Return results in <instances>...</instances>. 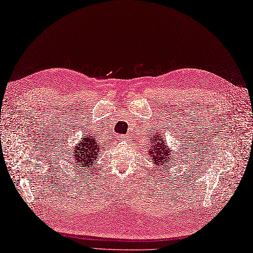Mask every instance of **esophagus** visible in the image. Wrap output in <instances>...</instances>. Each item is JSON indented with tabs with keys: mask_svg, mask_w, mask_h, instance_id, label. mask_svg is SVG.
Instances as JSON below:
<instances>
[{
	"mask_svg": "<svg viewBox=\"0 0 253 253\" xmlns=\"http://www.w3.org/2000/svg\"><path fill=\"white\" fill-rule=\"evenodd\" d=\"M119 139H121V140H127V139H129V136L128 135H120L119 136Z\"/></svg>",
	"mask_w": 253,
	"mask_h": 253,
	"instance_id": "34e87169",
	"label": "esophagus"
}]
</instances>
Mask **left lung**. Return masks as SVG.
<instances>
[{"instance_id":"obj_1","label":"left lung","mask_w":253,"mask_h":253,"mask_svg":"<svg viewBox=\"0 0 253 253\" xmlns=\"http://www.w3.org/2000/svg\"><path fill=\"white\" fill-rule=\"evenodd\" d=\"M150 143V150H148L149 156L152 158V162H154L159 166H166V164L173 160V152L168 146L165 145V141L163 139V136L156 134L153 138H151ZM166 170V168H164Z\"/></svg>"}]
</instances>
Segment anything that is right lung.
Listing matches in <instances>:
<instances>
[{"label": "right lung", "mask_w": 253, "mask_h": 253, "mask_svg": "<svg viewBox=\"0 0 253 253\" xmlns=\"http://www.w3.org/2000/svg\"><path fill=\"white\" fill-rule=\"evenodd\" d=\"M101 148L102 145H100V141L95 139L94 136L87 134L83 139H81V142L74 147V150H72L71 153L73 154L72 158H74V163L78 167H83L82 170L84 168H91Z\"/></svg>", "instance_id": "obj_1"}]
</instances>
